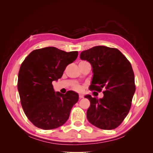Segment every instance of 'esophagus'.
Masks as SVG:
<instances>
[{"mask_svg": "<svg viewBox=\"0 0 153 153\" xmlns=\"http://www.w3.org/2000/svg\"><path fill=\"white\" fill-rule=\"evenodd\" d=\"M84 98V94H79V98H80V99H82V98Z\"/></svg>", "mask_w": 153, "mask_h": 153, "instance_id": "34e87169", "label": "esophagus"}]
</instances>
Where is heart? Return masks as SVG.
Listing matches in <instances>:
<instances>
[{
	"mask_svg": "<svg viewBox=\"0 0 153 153\" xmlns=\"http://www.w3.org/2000/svg\"><path fill=\"white\" fill-rule=\"evenodd\" d=\"M73 88L74 89L77 91H81L82 90V86H81L80 85H78V84L74 85Z\"/></svg>",
	"mask_w": 153,
	"mask_h": 153,
	"instance_id": "b5f03b06",
	"label": "heart"
}]
</instances>
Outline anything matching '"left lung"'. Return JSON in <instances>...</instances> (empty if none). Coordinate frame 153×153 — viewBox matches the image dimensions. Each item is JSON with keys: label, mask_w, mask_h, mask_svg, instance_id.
I'll return each mask as SVG.
<instances>
[{"label": "left lung", "mask_w": 153, "mask_h": 153, "mask_svg": "<svg viewBox=\"0 0 153 153\" xmlns=\"http://www.w3.org/2000/svg\"><path fill=\"white\" fill-rule=\"evenodd\" d=\"M80 57L91 64L93 76L90 90L105 89L102 98L85 96L91 102L87 111L88 121L102 129L116 128L127 116L135 92L131 63L118 49L105 46L83 51Z\"/></svg>", "instance_id": "obj_1"}]
</instances>
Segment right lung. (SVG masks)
<instances>
[{
    "mask_svg": "<svg viewBox=\"0 0 153 153\" xmlns=\"http://www.w3.org/2000/svg\"><path fill=\"white\" fill-rule=\"evenodd\" d=\"M78 55L77 51L66 52L49 47L33 50L22 62L18 90L26 116L36 127L48 130L67 121L78 94L73 91L65 94L55 92L52 82L62 77Z\"/></svg>",
    "mask_w": 153,
    "mask_h": 153,
    "instance_id": "add662e5",
    "label": "right lung"
}]
</instances>
